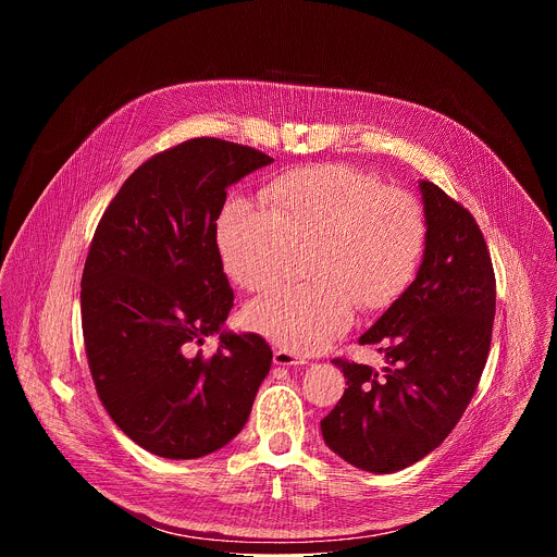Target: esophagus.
<instances>
[{
    "instance_id": "1",
    "label": "esophagus",
    "mask_w": 557,
    "mask_h": 557,
    "mask_svg": "<svg viewBox=\"0 0 557 557\" xmlns=\"http://www.w3.org/2000/svg\"><path fill=\"white\" fill-rule=\"evenodd\" d=\"M273 361H275V366H286V368H297V366L308 363L306 357L295 355V352H290V350H282V348L273 352Z\"/></svg>"
}]
</instances>
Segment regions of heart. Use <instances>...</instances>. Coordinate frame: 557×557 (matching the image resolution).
Here are the masks:
<instances>
[{
    "label": "heart",
    "instance_id": "obj_1",
    "mask_svg": "<svg viewBox=\"0 0 557 557\" xmlns=\"http://www.w3.org/2000/svg\"><path fill=\"white\" fill-rule=\"evenodd\" d=\"M267 209L231 198L215 222V245L233 282L247 290L273 284L288 245L312 243L308 275L282 284L247 308V324L271 342L314 352L342 335L355 304L385 308L417 277L428 226L419 202L346 165L282 174L264 189Z\"/></svg>",
    "mask_w": 557,
    "mask_h": 557
}]
</instances>
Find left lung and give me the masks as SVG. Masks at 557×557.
<instances>
[{
  "label": "left lung",
  "instance_id": "obj_1",
  "mask_svg": "<svg viewBox=\"0 0 557 557\" xmlns=\"http://www.w3.org/2000/svg\"><path fill=\"white\" fill-rule=\"evenodd\" d=\"M419 191L428 226L419 273L359 337L385 366L335 359L348 387L322 421L324 443L370 473L401 471L445 441L492 344L496 280L485 237L434 183L419 181Z\"/></svg>",
  "mask_w": 557,
  "mask_h": 557
}]
</instances>
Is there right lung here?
Instances as JSON below:
<instances>
[{"label": "right lung", "mask_w": 557, "mask_h": 557, "mask_svg": "<svg viewBox=\"0 0 557 557\" xmlns=\"http://www.w3.org/2000/svg\"><path fill=\"white\" fill-rule=\"evenodd\" d=\"M273 158L191 138L143 163L106 209L82 277L90 372L112 421L143 449L207 456L249 421L273 352L224 329L233 290L215 245L226 189ZM218 336L211 360L193 346Z\"/></svg>", "instance_id": "obj_1"}]
</instances>
